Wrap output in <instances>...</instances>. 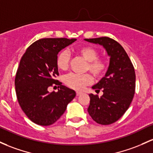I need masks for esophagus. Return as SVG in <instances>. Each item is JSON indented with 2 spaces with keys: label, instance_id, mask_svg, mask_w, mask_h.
Segmentation results:
<instances>
[{
  "label": "esophagus",
  "instance_id": "esophagus-1",
  "mask_svg": "<svg viewBox=\"0 0 153 153\" xmlns=\"http://www.w3.org/2000/svg\"><path fill=\"white\" fill-rule=\"evenodd\" d=\"M81 92H80V91H76V95L77 96H80V94H81Z\"/></svg>",
  "mask_w": 153,
  "mask_h": 153
}]
</instances>
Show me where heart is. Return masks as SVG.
Here are the masks:
<instances>
[{
    "mask_svg": "<svg viewBox=\"0 0 153 153\" xmlns=\"http://www.w3.org/2000/svg\"><path fill=\"white\" fill-rule=\"evenodd\" d=\"M75 52L87 61L85 71H90L96 78H102L108 70V62L105 58L98 56L99 52L91 46L78 47ZM70 56L67 51H62L56 58V65L59 70L65 71L69 68ZM93 81V78L89 73H70L65 76V83L70 88L75 90H81L85 85H89Z\"/></svg>",
    "mask_w": 153,
    "mask_h": 153,
    "instance_id": "obj_1",
    "label": "heart"
}]
</instances>
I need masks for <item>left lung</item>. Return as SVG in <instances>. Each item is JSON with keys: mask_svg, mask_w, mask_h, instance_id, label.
Returning <instances> with one entry per match:
<instances>
[{"mask_svg": "<svg viewBox=\"0 0 153 153\" xmlns=\"http://www.w3.org/2000/svg\"><path fill=\"white\" fill-rule=\"evenodd\" d=\"M103 46L110 56L106 75L92 88L103 91V95L90 94L88 112L91 118L101 125H110L120 118L134 98L136 74L131 61L121 45L116 41L101 37L85 39Z\"/></svg>", "mask_w": 153, "mask_h": 153, "instance_id": "1", "label": "left lung"}]
</instances>
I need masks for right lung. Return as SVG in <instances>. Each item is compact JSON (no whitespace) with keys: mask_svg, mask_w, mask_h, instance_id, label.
I'll list each match as a JSON object with an SVG mask.
<instances>
[{"mask_svg":"<svg viewBox=\"0 0 153 153\" xmlns=\"http://www.w3.org/2000/svg\"><path fill=\"white\" fill-rule=\"evenodd\" d=\"M76 41L75 38H42L31 44L20 60L15 77L16 97L22 110L33 123H54L66 110L75 92L56 79L58 53ZM56 85L57 92L49 93L48 87Z\"/></svg>","mask_w":153,"mask_h":153,"instance_id":"obj_1","label":"right lung"}]
</instances>
